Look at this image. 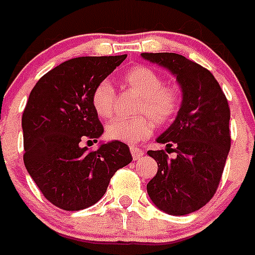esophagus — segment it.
<instances>
[{
    "mask_svg": "<svg viewBox=\"0 0 255 255\" xmlns=\"http://www.w3.org/2000/svg\"><path fill=\"white\" fill-rule=\"evenodd\" d=\"M130 152H131V155H132V158L135 159V161H136V159H139V158H141V157H143V150L140 149V148H138V147H132V148H130Z\"/></svg>",
    "mask_w": 255,
    "mask_h": 255,
    "instance_id": "1",
    "label": "esophagus"
}]
</instances>
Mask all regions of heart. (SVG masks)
Masks as SVG:
<instances>
[{
  "instance_id": "1",
  "label": "heart",
  "mask_w": 255,
  "mask_h": 255,
  "mask_svg": "<svg viewBox=\"0 0 255 255\" xmlns=\"http://www.w3.org/2000/svg\"><path fill=\"white\" fill-rule=\"evenodd\" d=\"M123 80L130 89L141 96L136 114H148L155 123L166 124L179 111L181 102L179 88L163 85L162 76L150 67L141 65L131 67L124 74ZM115 97V88L108 80H102L96 85L92 93V106L101 119L112 116ZM150 118L139 115L131 119H115L106 126V136L110 140L138 143L150 136L154 130V123Z\"/></svg>"
}]
</instances>
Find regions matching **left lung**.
<instances>
[{
    "instance_id": "obj_1",
    "label": "left lung",
    "mask_w": 255,
    "mask_h": 255,
    "mask_svg": "<svg viewBox=\"0 0 255 255\" xmlns=\"http://www.w3.org/2000/svg\"><path fill=\"white\" fill-rule=\"evenodd\" d=\"M141 57L176 76L182 92L176 119L157 138L176 155L148 150L158 164L148 182V195L168 215H189L208 203L221 181L231 147L229 103L215 76L197 62L168 52Z\"/></svg>"
}]
</instances>
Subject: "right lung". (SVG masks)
<instances>
[{
  "mask_svg": "<svg viewBox=\"0 0 255 255\" xmlns=\"http://www.w3.org/2000/svg\"><path fill=\"white\" fill-rule=\"evenodd\" d=\"M126 58L76 57L44 74L29 94L22 114L24 164L42 194L65 211H80L105 195L119 168L132 161L123 141L97 143L103 126L92 106L100 82Z\"/></svg>",
  "mask_w": 255,
  "mask_h": 255,
  "instance_id": "add662e5",
  "label": "right lung"
}]
</instances>
